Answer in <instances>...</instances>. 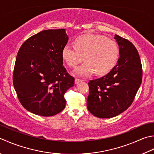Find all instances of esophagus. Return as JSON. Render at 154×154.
Segmentation results:
<instances>
[{
	"instance_id": "1",
	"label": "esophagus",
	"mask_w": 154,
	"mask_h": 154,
	"mask_svg": "<svg viewBox=\"0 0 154 154\" xmlns=\"http://www.w3.org/2000/svg\"><path fill=\"white\" fill-rule=\"evenodd\" d=\"M81 81H83V80H81L80 79H78V78H75V84H78V83H79L80 82H81Z\"/></svg>"
}]
</instances>
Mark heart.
<instances>
[{
    "label": "heart",
    "mask_w": 154,
    "mask_h": 154,
    "mask_svg": "<svg viewBox=\"0 0 154 154\" xmlns=\"http://www.w3.org/2000/svg\"><path fill=\"white\" fill-rule=\"evenodd\" d=\"M75 47L65 45L62 51V57L70 67H76L85 57L87 61L75 71L79 76H89L95 71L97 75L106 74L115 66L118 58L117 43L103 35H81L75 39Z\"/></svg>",
    "instance_id": "heart-1"
}]
</instances>
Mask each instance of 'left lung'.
<instances>
[{
    "label": "left lung",
    "mask_w": 154,
    "mask_h": 154,
    "mask_svg": "<svg viewBox=\"0 0 154 154\" xmlns=\"http://www.w3.org/2000/svg\"><path fill=\"white\" fill-rule=\"evenodd\" d=\"M119 58L107 75L88 83L87 109L99 118H111L133 103L142 81V66L138 51L128 39L115 35Z\"/></svg>",
    "instance_id": "left-lung-1"
}]
</instances>
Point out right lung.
<instances>
[{"mask_svg":"<svg viewBox=\"0 0 154 154\" xmlns=\"http://www.w3.org/2000/svg\"><path fill=\"white\" fill-rule=\"evenodd\" d=\"M68 39L64 29L44 30L21 45L13 81L20 103L30 112L49 117L64 109L65 93L75 83L63 65Z\"/></svg>","mask_w":154,"mask_h":154,"instance_id":"obj_1","label":"right lung"}]
</instances>
